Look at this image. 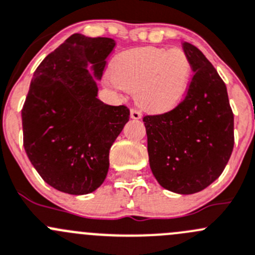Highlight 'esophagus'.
I'll use <instances>...</instances> for the list:
<instances>
[{
	"label": "esophagus",
	"instance_id": "esophagus-1",
	"mask_svg": "<svg viewBox=\"0 0 255 255\" xmlns=\"http://www.w3.org/2000/svg\"><path fill=\"white\" fill-rule=\"evenodd\" d=\"M130 118H132V120H140V118H142V113H140V111L132 108V110H130Z\"/></svg>",
	"mask_w": 255,
	"mask_h": 255
}]
</instances>
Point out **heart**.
Here are the masks:
<instances>
[{
  "label": "heart",
  "mask_w": 255,
  "mask_h": 255,
  "mask_svg": "<svg viewBox=\"0 0 255 255\" xmlns=\"http://www.w3.org/2000/svg\"><path fill=\"white\" fill-rule=\"evenodd\" d=\"M190 78L192 65L182 49L142 47L116 57L107 82L118 93L135 92L145 110L167 112L184 100Z\"/></svg>",
  "instance_id": "b5f03b06"
}]
</instances>
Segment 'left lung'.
Segmentation results:
<instances>
[{
	"instance_id": "left-lung-1",
	"label": "left lung",
	"mask_w": 255,
	"mask_h": 255,
	"mask_svg": "<svg viewBox=\"0 0 255 255\" xmlns=\"http://www.w3.org/2000/svg\"><path fill=\"white\" fill-rule=\"evenodd\" d=\"M194 75L184 100L145 116L149 165L157 182L178 194L201 192L226 168L234 145V116L226 83L203 53L184 42Z\"/></svg>"
}]
</instances>
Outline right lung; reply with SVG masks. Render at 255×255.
I'll list each match as a JSON object with an SVG mask.
<instances>
[{
	"mask_svg": "<svg viewBox=\"0 0 255 255\" xmlns=\"http://www.w3.org/2000/svg\"><path fill=\"white\" fill-rule=\"evenodd\" d=\"M107 37H68L34 71L22 108L23 147L42 179L63 193H92L105 182L110 149L129 121L126 106L97 98Z\"/></svg>",
	"mask_w": 255,
	"mask_h": 255,
	"instance_id": "right-lung-1",
	"label": "right lung"
}]
</instances>
